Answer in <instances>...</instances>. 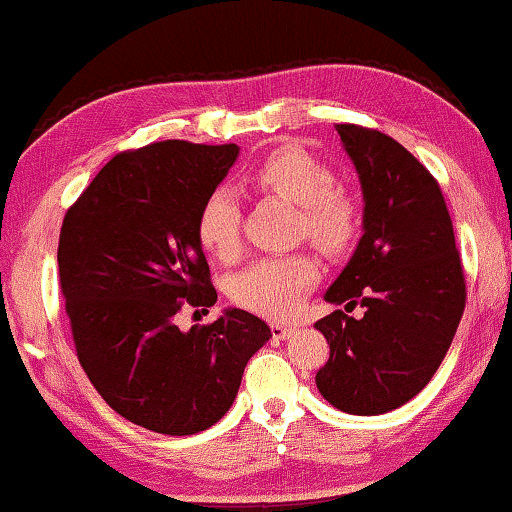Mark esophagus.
Wrapping results in <instances>:
<instances>
[{
	"label": "esophagus",
	"instance_id": "esophagus-1",
	"mask_svg": "<svg viewBox=\"0 0 512 512\" xmlns=\"http://www.w3.org/2000/svg\"><path fill=\"white\" fill-rule=\"evenodd\" d=\"M271 333H273V338H276V340H289L296 333V326H292V324H273Z\"/></svg>",
	"mask_w": 512,
	"mask_h": 512
}]
</instances>
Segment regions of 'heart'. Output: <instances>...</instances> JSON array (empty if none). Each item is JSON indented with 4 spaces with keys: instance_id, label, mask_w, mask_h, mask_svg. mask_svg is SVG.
I'll use <instances>...</instances> for the list:
<instances>
[{
    "instance_id": "heart-1",
    "label": "heart",
    "mask_w": 512,
    "mask_h": 512,
    "mask_svg": "<svg viewBox=\"0 0 512 512\" xmlns=\"http://www.w3.org/2000/svg\"><path fill=\"white\" fill-rule=\"evenodd\" d=\"M257 190L296 204V234L326 253H340L352 243L356 207L342 190L333 188V174L322 160L301 147H282L250 170ZM197 239L211 257L232 262L241 250V207L234 190L213 188L197 211ZM319 280L315 259L305 253L264 257L236 273L230 282L232 299L269 319L292 317L305 294Z\"/></svg>"
}]
</instances>
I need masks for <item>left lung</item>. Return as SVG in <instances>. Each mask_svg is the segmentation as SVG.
<instances>
[{
  "label": "left lung",
  "mask_w": 512,
  "mask_h": 512,
  "mask_svg": "<svg viewBox=\"0 0 512 512\" xmlns=\"http://www.w3.org/2000/svg\"><path fill=\"white\" fill-rule=\"evenodd\" d=\"M363 193V236L329 303H361L354 319L335 310L315 324L331 356L317 388L335 409L377 416L427 386L451 347L464 312V273L439 183L379 131L338 124Z\"/></svg>",
  "instance_id": "left-lung-1"
}]
</instances>
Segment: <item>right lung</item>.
Wrapping results in <instances>:
<instances>
[{"mask_svg":"<svg viewBox=\"0 0 512 512\" xmlns=\"http://www.w3.org/2000/svg\"><path fill=\"white\" fill-rule=\"evenodd\" d=\"M239 158L236 144L156 142L114 156L68 209L59 280L80 365L126 421L186 437L218 423L271 329L246 310L181 331V305L218 294L197 211Z\"/></svg>","mask_w":512,"mask_h":512,"instance_id":"obj_1","label":"right lung"}]
</instances>
